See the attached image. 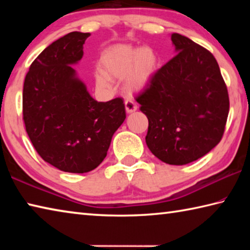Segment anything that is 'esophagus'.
Wrapping results in <instances>:
<instances>
[{
  "mask_svg": "<svg viewBox=\"0 0 250 250\" xmlns=\"http://www.w3.org/2000/svg\"><path fill=\"white\" fill-rule=\"evenodd\" d=\"M125 111L128 113H132L134 111H137L138 109V105L133 100H125Z\"/></svg>",
  "mask_w": 250,
  "mask_h": 250,
  "instance_id": "obj_1",
  "label": "esophagus"
}]
</instances>
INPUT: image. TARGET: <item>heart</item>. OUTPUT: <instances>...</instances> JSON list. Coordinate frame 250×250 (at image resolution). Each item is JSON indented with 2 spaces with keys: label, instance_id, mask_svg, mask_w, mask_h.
<instances>
[{
  "label": "heart",
  "instance_id": "1",
  "mask_svg": "<svg viewBox=\"0 0 250 250\" xmlns=\"http://www.w3.org/2000/svg\"><path fill=\"white\" fill-rule=\"evenodd\" d=\"M101 70L95 74L100 87H108L110 78L126 77L125 86L130 90H141L149 84L156 69V57L153 50L143 47L133 48L128 45L111 46L100 58Z\"/></svg>",
  "mask_w": 250,
  "mask_h": 250
}]
</instances>
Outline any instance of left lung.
<instances>
[{"mask_svg": "<svg viewBox=\"0 0 250 250\" xmlns=\"http://www.w3.org/2000/svg\"><path fill=\"white\" fill-rule=\"evenodd\" d=\"M171 40L177 54L135 100L149 120L146 142L150 151L164 163L184 166L222 140L229 97L209 50L177 33Z\"/></svg>", "mask_w": 250, "mask_h": 250, "instance_id": "1", "label": "left lung"}]
</instances>
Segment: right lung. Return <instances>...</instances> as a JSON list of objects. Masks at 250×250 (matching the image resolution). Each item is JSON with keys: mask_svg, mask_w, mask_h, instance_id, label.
<instances>
[{"mask_svg": "<svg viewBox=\"0 0 250 250\" xmlns=\"http://www.w3.org/2000/svg\"><path fill=\"white\" fill-rule=\"evenodd\" d=\"M90 33L71 32L46 47L24 80L23 120L37 153L58 170L86 173L107 155L125 119L124 100L98 103L70 65L83 58Z\"/></svg>", "mask_w": 250, "mask_h": 250, "instance_id": "add662e5", "label": "right lung"}]
</instances>
